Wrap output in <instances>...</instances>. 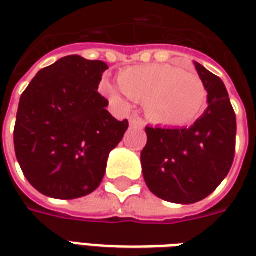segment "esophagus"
I'll return each mask as SVG.
<instances>
[{"label": "esophagus", "mask_w": 256, "mask_h": 256, "mask_svg": "<svg viewBox=\"0 0 256 256\" xmlns=\"http://www.w3.org/2000/svg\"><path fill=\"white\" fill-rule=\"evenodd\" d=\"M130 124H132V126H138V128H142L145 123L144 120L138 116V115H133V116L130 118Z\"/></svg>", "instance_id": "obj_1"}]
</instances>
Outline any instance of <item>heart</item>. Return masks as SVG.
<instances>
[{"instance_id": "1", "label": "heart", "mask_w": 256, "mask_h": 256, "mask_svg": "<svg viewBox=\"0 0 256 256\" xmlns=\"http://www.w3.org/2000/svg\"><path fill=\"white\" fill-rule=\"evenodd\" d=\"M119 86L106 82L108 94L144 102L150 122L181 128L194 122L207 106L208 92L202 78L172 64L130 67L119 74Z\"/></svg>"}]
</instances>
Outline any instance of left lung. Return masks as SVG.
<instances>
[{
    "mask_svg": "<svg viewBox=\"0 0 256 256\" xmlns=\"http://www.w3.org/2000/svg\"><path fill=\"white\" fill-rule=\"evenodd\" d=\"M208 92V108L190 128H145L141 152L146 186L170 203L203 200L225 180L236 150V114L224 82L194 63Z\"/></svg>",
    "mask_w": 256,
    "mask_h": 256,
    "instance_id": "8db88e82",
    "label": "left lung"
}]
</instances>
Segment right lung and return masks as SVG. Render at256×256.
Segmentation results:
<instances>
[{
    "instance_id": "1",
    "label": "right lung",
    "mask_w": 256,
    "mask_h": 256,
    "mask_svg": "<svg viewBox=\"0 0 256 256\" xmlns=\"http://www.w3.org/2000/svg\"><path fill=\"white\" fill-rule=\"evenodd\" d=\"M108 66L72 54L42 68L20 97L14 142L27 181L45 196L82 198L98 188L108 155L128 128L97 92Z\"/></svg>"
}]
</instances>
